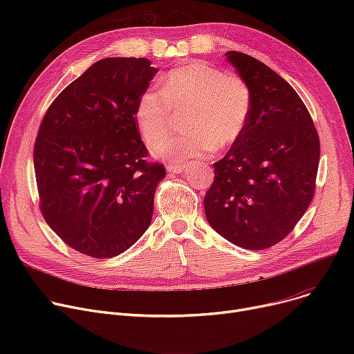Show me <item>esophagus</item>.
<instances>
[{"label": "esophagus", "instance_id": "obj_1", "mask_svg": "<svg viewBox=\"0 0 354 354\" xmlns=\"http://www.w3.org/2000/svg\"><path fill=\"white\" fill-rule=\"evenodd\" d=\"M166 171L169 174H182L185 171V165H167Z\"/></svg>", "mask_w": 354, "mask_h": 354}]
</instances>
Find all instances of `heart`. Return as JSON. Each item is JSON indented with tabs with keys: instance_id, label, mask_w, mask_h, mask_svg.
I'll use <instances>...</instances> for the list:
<instances>
[{
	"instance_id": "1",
	"label": "heart",
	"mask_w": 354,
	"mask_h": 354,
	"mask_svg": "<svg viewBox=\"0 0 354 354\" xmlns=\"http://www.w3.org/2000/svg\"><path fill=\"white\" fill-rule=\"evenodd\" d=\"M160 92L147 90L138 100L135 119L142 139L149 146L158 145L170 131L174 115L182 113H187L183 124L187 133L155 147L156 158L171 162L202 158L243 135L251 93L241 77L194 62L167 73Z\"/></svg>"
}]
</instances>
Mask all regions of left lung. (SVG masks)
I'll return each mask as SVG.
<instances>
[{
    "label": "left lung",
    "instance_id": "obj_1",
    "mask_svg": "<svg viewBox=\"0 0 354 354\" xmlns=\"http://www.w3.org/2000/svg\"><path fill=\"white\" fill-rule=\"evenodd\" d=\"M251 93L243 135L214 163L203 207L209 225L245 250L286 238L306 214L315 189L320 140L297 91L264 63L227 51Z\"/></svg>",
    "mask_w": 354,
    "mask_h": 354
}]
</instances>
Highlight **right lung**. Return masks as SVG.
Instances as JSON below:
<instances>
[{"instance_id": "obj_1", "label": "right lung", "mask_w": 354, "mask_h": 354, "mask_svg": "<svg viewBox=\"0 0 354 354\" xmlns=\"http://www.w3.org/2000/svg\"><path fill=\"white\" fill-rule=\"evenodd\" d=\"M156 73L147 59L99 60L55 97L41 122L34 145L41 214L88 257L124 252L152 222L166 172L145 160L135 110Z\"/></svg>"}]
</instances>
